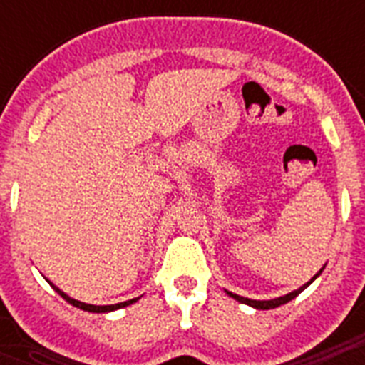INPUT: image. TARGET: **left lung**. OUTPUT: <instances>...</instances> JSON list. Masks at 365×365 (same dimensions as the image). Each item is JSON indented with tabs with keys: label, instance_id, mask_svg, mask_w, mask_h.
I'll return each instance as SVG.
<instances>
[{
	"label": "left lung",
	"instance_id": "left-lung-1",
	"mask_svg": "<svg viewBox=\"0 0 365 365\" xmlns=\"http://www.w3.org/2000/svg\"><path fill=\"white\" fill-rule=\"evenodd\" d=\"M324 267H326V265H324ZM324 267H322V269H320V271L317 272V274H314V277L311 278V280H309V282L303 284L301 288L294 289V292H289V294H286V295H280V297H274V299H248V297L237 295V294H233V292H227V289H225V294H227L229 297H233V299L239 301V303H244V305L254 307V309H259V311H269V309H277V307L284 305V303H288V301H292V299H294V297H297V295H299L301 292H303V289L307 288V286H311V284L314 282V280H317L318 277H320V272L324 271Z\"/></svg>",
	"mask_w": 365,
	"mask_h": 365
}]
</instances>
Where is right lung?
Returning a JSON list of instances; mask_svg holds the SVG:
<instances>
[{
    "label": "right lung",
    "mask_w": 365,
    "mask_h": 365,
    "mask_svg": "<svg viewBox=\"0 0 365 365\" xmlns=\"http://www.w3.org/2000/svg\"><path fill=\"white\" fill-rule=\"evenodd\" d=\"M48 284H51L54 292H58V295H62V297H64V299L68 301L70 305L77 307V309H81V311H87V312H111V311H117V309H123V307H128V305H132V303H136V301L140 299V297H142V295H140V297H134V299L123 301V303H115V305H88V303L77 301V299H73V297H70V295H68V294H64V292H62V289H60V288H56V286H54L53 282H48Z\"/></svg>",
    "instance_id": "right-lung-1"
}]
</instances>
